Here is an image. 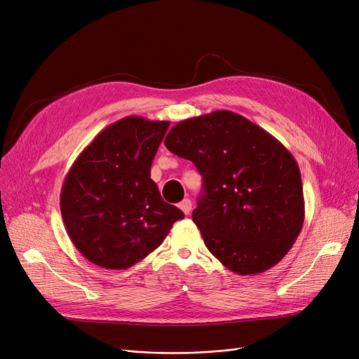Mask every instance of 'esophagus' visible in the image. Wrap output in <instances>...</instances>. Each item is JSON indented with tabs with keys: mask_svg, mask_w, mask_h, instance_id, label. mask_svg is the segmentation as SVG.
Instances as JSON below:
<instances>
[{
	"mask_svg": "<svg viewBox=\"0 0 359 359\" xmlns=\"http://www.w3.org/2000/svg\"><path fill=\"white\" fill-rule=\"evenodd\" d=\"M180 208H181V211L184 212V214H190V211H191V201L190 199H184L181 203H180Z\"/></svg>",
	"mask_w": 359,
	"mask_h": 359,
	"instance_id": "obj_1",
	"label": "esophagus"
}]
</instances>
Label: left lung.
Returning <instances> with one entry per match:
<instances>
[{"label": "left lung", "mask_w": 359, "mask_h": 359, "mask_svg": "<svg viewBox=\"0 0 359 359\" xmlns=\"http://www.w3.org/2000/svg\"><path fill=\"white\" fill-rule=\"evenodd\" d=\"M165 145L202 175L193 222L227 269L259 274L287 255L304 223V194L283 144L241 115L214 111L173 126Z\"/></svg>", "instance_id": "obj_1"}]
</instances>
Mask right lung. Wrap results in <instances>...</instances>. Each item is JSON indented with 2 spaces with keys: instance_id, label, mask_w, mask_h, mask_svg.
Here are the masks:
<instances>
[{
  "instance_id": "obj_1",
  "label": "right lung",
  "mask_w": 359,
  "mask_h": 359,
  "mask_svg": "<svg viewBox=\"0 0 359 359\" xmlns=\"http://www.w3.org/2000/svg\"><path fill=\"white\" fill-rule=\"evenodd\" d=\"M169 124L126 116L102 130L74 160L60 206L72 243L90 262L107 269L133 266L184 217L151 180V163Z\"/></svg>"
}]
</instances>
